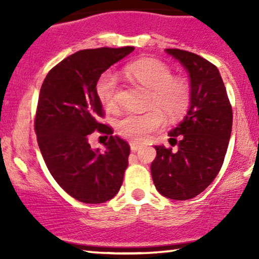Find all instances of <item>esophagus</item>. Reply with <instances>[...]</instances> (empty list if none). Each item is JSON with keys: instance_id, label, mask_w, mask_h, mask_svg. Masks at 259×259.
<instances>
[{"instance_id": "1", "label": "esophagus", "mask_w": 259, "mask_h": 259, "mask_svg": "<svg viewBox=\"0 0 259 259\" xmlns=\"http://www.w3.org/2000/svg\"><path fill=\"white\" fill-rule=\"evenodd\" d=\"M141 147H142V145L139 144V142H130V148H132L133 152H135V151L140 150Z\"/></svg>"}]
</instances>
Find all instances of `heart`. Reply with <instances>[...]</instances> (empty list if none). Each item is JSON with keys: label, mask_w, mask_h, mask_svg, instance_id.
Here are the masks:
<instances>
[{"label": "heart", "mask_w": 259, "mask_h": 259, "mask_svg": "<svg viewBox=\"0 0 259 259\" xmlns=\"http://www.w3.org/2000/svg\"><path fill=\"white\" fill-rule=\"evenodd\" d=\"M125 73L150 90L151 108L144 113H125L118 118L115 129L121 138L144 142L164 125V113L170 119L185 113L190 102V89L184 80L173 78L167 64L152 58L140 59L127 65ZM118 90V80L112 73H103L97 80V97L108 111L117 108Z\"/></svg>", "instance_id": "obj_1"}]
</instances>
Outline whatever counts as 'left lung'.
I'll return each mask as SVG.
<instances>
[{"instance_id": "1", "label": "left lung", "mask_w": 259, "mask_h": 259, "mask_svg": "<svg viewBox=\"0 0 259 259\" xmlns=\"http://www.w3.org/2000/svg\"><path fill=\"white\" fill-rule=\"evenodd\" d=\"M165 52L189 73L190 107L184 119L168 134L169 144L178 145V150L154 146L157 156L151 174L160 195L185 201L207 189L221 170L233 127V109L214 64L183 50L167 49Z\"/></svg>"}]
</instances>
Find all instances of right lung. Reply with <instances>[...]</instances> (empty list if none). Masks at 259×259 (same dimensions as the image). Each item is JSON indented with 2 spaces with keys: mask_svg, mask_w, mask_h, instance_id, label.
Here are the masks:
<instances>
[{
  "mask_svg": "<svg viewBox=\"0 0 259 259\" xmlns=\"http://www.w3.org/2000/svg\"><path fill=\"white\" fill-rule=\"evenodd\" d=\"M134 47L82 50L50 70L41 86L35 133L45 163L58 185L80 202L103 203L119 191L130 147L112 127L100 123L102 103L96 94L101 74ZM105 133V151L94 150L88 138Z\"/></svg>",
  "mask_w": 259,
  "mask_h": 259,
  "instance_id": "obj_1",
  "label": "right lung"
}]
</instances>
